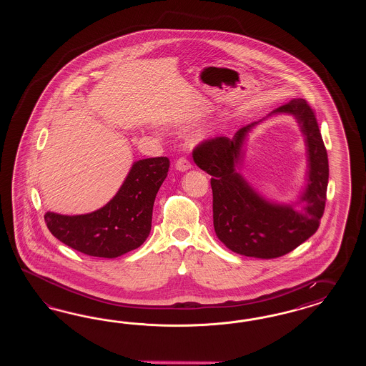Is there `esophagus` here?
I'll return each mask as SVG.
<instances>
[{
	"instance_id": "esophagus-1",
	"label": "esophagus",
	"mask_w": 366,
	"mask_h": 366,
	"mask_svg": "<svg viewBox=\"0 0 366 366\" xmlns=\"http://www.w3.org/2000/svg\"><path fill=\"white\" fill-rule=\"evenodd\" d=\"M192 167V164H190V161H189L187 157H181V158H178L177 162H176V169L179 170V172H187Z\"/></svg>"
}]
</instances>
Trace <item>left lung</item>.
<instances>
[{"mask_svg": "<svg viewBox=\"0 0 366 366\" xmlns=\"http://www.w3.org/2000/svg\"><path fill=\"white\" fill-rule=\"evenodd\" d=\"M286 112L298 119L309 150V184L303 208L271 204L262 199L236 172L251 123L233 135L205 139L193 150L197 167L211 174L213 225L217 237L239 255L275 259L294 251L317 232L326 204L329 161L315 111L305 99L290 100L271 114ZM269 114V115H271Z\"/></svg>", "mask_w": 366, "mask_h": 366, "instance_id": "1", "label": "left lung"}]
</instances>
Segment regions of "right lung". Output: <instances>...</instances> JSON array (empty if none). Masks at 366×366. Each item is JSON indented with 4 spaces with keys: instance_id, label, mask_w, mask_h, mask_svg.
<instances>
[{
    "instance_id": "1",
    "label": "right lung",
    "mask_w": 366,
    "mask_h": 366,
    "mask_svg": "<svg viewBox=\"0 0 366 366\" xmlns=\"http://www.w3.org/2000/svg\"><path fill=\"white\" fill-rule=\"evenodd\" d=\"M170 167L167 157L134 162L122 187L103 208L89 214L46 212L48 229L84 255L118 257L141 247L152 229L153 205Z\"/></svg>"
}]
</instances>
